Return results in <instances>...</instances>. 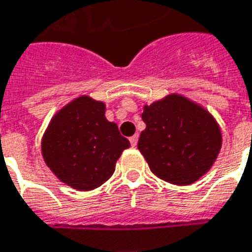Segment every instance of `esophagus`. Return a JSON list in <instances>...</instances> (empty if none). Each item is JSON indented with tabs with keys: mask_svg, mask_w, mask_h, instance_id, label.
Here are the masks:
<instances>
[{
	"mask_svg": "<svg viewBox=\"0 0 252 252\" xmlns=\"http://www.w3.org/2000/svg\"><path fill=\"white\" fill-rule=\"evenodd\" d=\"M138 139H139L138 135H133V136H131V138H129V142H131L132 147H135V146L138 144Z\"/></svg>",
	"mask_w": 252,
	"mask_h": 252,
	"instance_id": "esophagus-1",
	"label": "esophagus"
}]
</instances>
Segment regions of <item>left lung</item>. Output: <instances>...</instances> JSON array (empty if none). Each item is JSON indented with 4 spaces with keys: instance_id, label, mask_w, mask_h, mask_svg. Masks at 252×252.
<instances>
[{
    "instance_id": "1",
    "label": "left lung",
    "mask_w": 252,
    "mask_h": 252,
    "mask_svg": "<svg viewBox=\"0 0 252 252\" xmlns=\"http://www.w3.org/2000/svg\"><path fill=\"white\" fill-rule=\"evenodd\" d=\"M138 149L159 179L188 186L205 175L221 149V131L212 114L172 94L144 106Z\"/></svg>"
}]
</instances>
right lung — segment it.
I'll use <instances>...</instances> for the list:
<instances>
[{
    "instance_id": "1",
    "label": "right lung",
    "mask_w": 252,
    "mask_h": 252,
    "mask_svg": "<svg viewBox=\"0 0 252 252\" xmlns=\"http://www.w3.org/2000/svg\"><path fill=\"white\" fill-rule=\"evenodd\" d=\"M129 147L105 103L79 96L56 114L42 139L43 159L60 180L79 191L99 187L113 175L116 161Z\"/></svg>"
}]
</instances>
